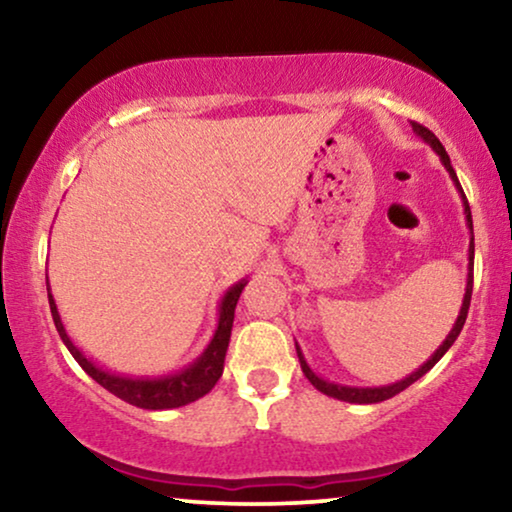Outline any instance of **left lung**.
Here are the masks:
<instances>
[{
    "mask_svg": "<svg viewBox=\"0 0 512 512\" xmlns=\"http://www.w3.org/2000/svg\"><path fill=\"white\" fill-rule=\"evenodd\" d=\"M410 125H412V130H415V135H417L419 139H422V142L429 144L431 149L438 153L440 163H443L445 170L450 172V179L454 181V188H457V191H459L461 205H464L466 228H468V233H471V244H468V275H466V293H464V300H461L459 317H457V321H454L452 331L447 333V338L443 340V345H440V347L436 349V352H433V354L429 356V359H426V361L422 363V366H419L417 370H412V373H410L408 377H403V380H398V382H394V384H382V387H349V384H335V382H331V380H324V377L317 375V373H314V370L310 368V363L305 361L303 349H300V345L296 342V354H298L300 368H303V373H305L307 380L312 382V387H314V389H319L321 394H326V396H331V398H338V401H345V403H363V405H368V403H382V401H387V398H391V396L401 394V391H403V389H408L412 382H417L419 377L429 373V370H431L433 366H436V363H438L440 359H443L447 349H450V347L454 345V340L459 338L461 328H464V324H466L468 305H471V293H473V256H475V254H473V251H475V244H473V219H471V207H468L466 195H464V191H461V184H459V179H457V172H454V167H452V163H450V156H447V151L443 149V144L438 142V137L433 135L431 130H426L424 125H419V123H410Z\"/></svg>",
    "mask_w": 512,
    "mask_h": 512,
    "instance_id": "left-lung-1",
    "label": "left lung"
}]
</instances>
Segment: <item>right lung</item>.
<instances>
[{
  "mask_svg": "<svg viewBox=\"0 0 512 512\" xmlns=\"http://www.w3.org/2000/svg\"><path fill=\"white\" fill-rule=\"evenodd\" d=\"M48 286V305H51V314L58 328L62 342L69 349V354L79 361V366L93 377L97 384H102L104 389L121 398V401L137 405L144 410H170L181 408L198 401L212 391V387L219 382L223 373V361H226L230 331H233V319H235V305L240 300V293L247 286V279L230 286L219 300V321H216V331L212 340L207 342V347L202 349V354L193 363H188L186 368L177 370V373L167 375H123L114 373V370L100 366V363L83 354L81 347L74 345V340L69 338L65 324L55 305V298L51 293V284Z\"/></svg>",
  "mask_w": 512,
  "mask_h": 512,
  "instance_id": "obj_1",
  "label": "right lung"
}]
</instances>
